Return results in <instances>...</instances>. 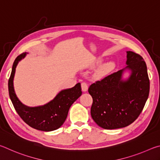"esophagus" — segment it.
Masks as SVG:
<instances>
[{"mask_svg": "<svg viewBox=\"0 0 160 160\" xmlns=\"http://www.w3.org/2000/svg\"><path fill=\"white\" fill-rule=\"evenodd\" d=\"M88 86L87 83H85V82H83L82 83V91L83 92H86V91H88Z\"/></svg>", "mask_w": 160, "mask_h": 160, "instance_id": "obj_1", "label": "esophagus"}]
</instances>
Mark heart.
Instances as JSON below:
<instances>
[{"mask_svg": "<svg viewBox=\"0 0 160 160\" xmlns=\"http://www.w3.org/2000/svg\"><path fill=\"white\" fill-rule=\"evenodd\" d=\"M112 66H113V64L112 62H108L106 64H104L103 65H102L97 70L96 74L100 76V75L105 74V73L110 71V70L112 68Z\"/></svg>", "mask_w": 160, "mask_h": 160, "instance_id": "obj_1", "label": "heart"}]
</instances>
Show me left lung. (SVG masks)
Here are the masks:
<instances>
[{"label":"left lung","mask_w":160,"mask_h":160,"mask_svg":"<svg viewBox=\"0 0 160 160\" xmlns=\"http://www.w3.org/2000/svg\"><path fill=\"white\" fill-rule=\"evenodd\" d=\"M127 67L90 86L93 98L91 114L105 129L124 128L138 118L150 91L147 66L141 55L127 51ZM130 72L128 78H122Z\"/></svg>","instance_id":"obj_1"}]
</instances>
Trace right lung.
Instances as JSON below:
<instances>
[{"label":"right lung","mask_w":160,"mask_h":160,"mask_svg":"<svg viewBox=\"0 0 160 160\" xmlns=\"http://www.w3.org/2000/svg\"><path fill=\"white\" fill-rule=\"evenodd\" d=\"M26 55L27 52L19 55L13 63L8 81V91L11 101L19 117L31 127L43 131L58 129L65 122L71 105L82 96L81 83H77L71 88L62 90L52 100L43 105L29 107L24 105L17 97L13 80L17 65Z\"/></svg>","instance_id":"right-lung-1"}]
</instances>
